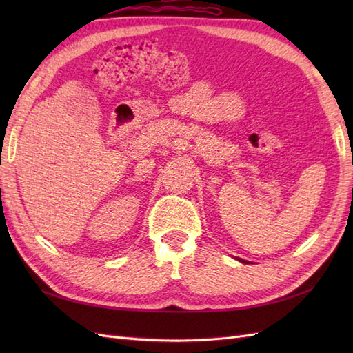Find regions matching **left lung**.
I'll return each mask as SVG.
<instances>
[{
    "label": "left lung",
    "instance_id": "obj_1",
    "mask_svg": "<svg viewBox=\"0 0 353 353\" xmlns=\"http://www.w3.org/2000/svg\"><path fill=\"white\" fill-rule=\"evenodd\" d=\"M238 261H241V262H243V264H249V262H247V261H244V259H238Z\"/></svg>",
    "mask_w": 353,
    "mask_h": 353
}]
</instances>
